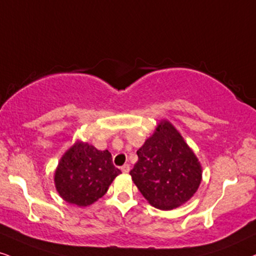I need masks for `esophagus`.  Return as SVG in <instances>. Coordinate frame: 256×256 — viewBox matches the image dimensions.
<instances>
[{
  "mask_svg": "<svg viewBox=\"0 0 256 256\" xmlns=\"http://www.w3.org/2000/svg\"><path fill=\"white\" fill-rule=\"evenodd\" d=\"M122 171L124 174H128V171H130V166H128V164H124V166H122Z\"/></svg>",
  "mask_w": 256,
  "mask_h": 256,
  "instance_id": "1",
  "label": "esophagus"
}]
</instances>
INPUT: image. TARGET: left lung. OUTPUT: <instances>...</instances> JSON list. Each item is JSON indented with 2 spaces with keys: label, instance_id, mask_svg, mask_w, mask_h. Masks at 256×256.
I'll list each match as a JSON object with an SVG mask.
<instances>
[{
  "label": "left lung",
  "instance_id": "obj_1",
  "mask_svg": "<svg viewBox=\"0 0 256 256\" xmlns=\"http://www.w3.org/2000/svg\"><path fill=\"white\" fill-rule=\"evenodd\" d=\"M137 154L138 162L130 174L142 195L154 208H177L198 189L202 166L170 122L162 120Z\"/></svg>",
  "mask_w": 256,
  "mask_h": 256
}]
</instances>
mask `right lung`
<instances>
[{
    "label": "right lung",
    "instance_id": "obj_1",
    "mask_svg": "<svg viewBox=\"0 0 256 256\" xmlns=\"http://www.w3.org/2000/svg\"><path fill=\"white\" fill-rule=\"evenodd\" d=\"M119 174L122 171L113 166L108 150L100 151L88 143L76 142L61 157L54 182L66 202L87 206L105 195Z\"/></svg>",
    "mask_w": 256,
    "mask_h": 256
}]
</instances>
